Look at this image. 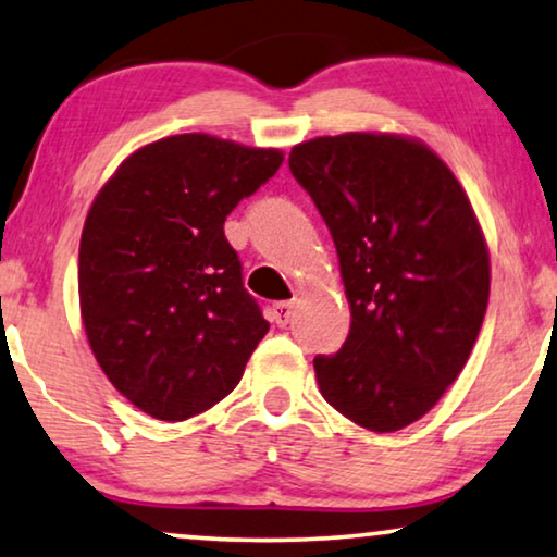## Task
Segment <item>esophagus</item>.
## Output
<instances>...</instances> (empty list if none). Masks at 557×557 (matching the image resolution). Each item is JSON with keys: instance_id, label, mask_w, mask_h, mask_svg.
Returning a JSON list of instances; mask_svg holds the SVG:
<instances>
[{"instance_id": "1", "label": "esophagus", "mask_w": 557, "mask_h": 557, "mask_svg": "<svg viewBox=\"0 0 557 557\" xmlns=\"http://www.w3.org/2000/svg\"><path fill=\"white\" fill-rule=\"evenodd\" d=\"M292 314H294V301H278V304H273L271 317H273V322H276L278 326H286L288 319H292Z\"/></svg>"}]
</instances>
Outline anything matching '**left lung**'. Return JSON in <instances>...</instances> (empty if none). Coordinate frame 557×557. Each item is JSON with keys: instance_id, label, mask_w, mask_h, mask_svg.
I'll list each match as a JSON object with an SVG mask.
<instances>
[{"instance_id": "left-lung-1", "label": "left lung", "mask_w": 557, "mask_h": 557, "mask_svg": "<svg viewBox=\"0 0 557 557\" xmlns=\"http://www.w3.org/2000/svg\"><path fill=\"white\" fill-rule=\"evenodd\" d=\"M330 227L352 311L319 391L362 429L391 433L429 413L459 377L490 301V253L467 193L423 144L342 134L288 154Z\"/></svg>"}]
</instances>
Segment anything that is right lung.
<instances>
[{"instance_id":"add662e5","label":"right lung","mask_w":557,"mask_h":557,"mask_svg":"<svg viewBox=\"0 0 557 557\" xmlns=\"http://www.w3.org/2000/svg\"><path fill=\"white\" fill-rule=\"evenodd\" d=\"M281 162L276 149L166 136L134 151L90 205L83 324L106 377L151 418L185 421L223 400L269 332L223 225Z\"/></svg>"}]
</instances>
